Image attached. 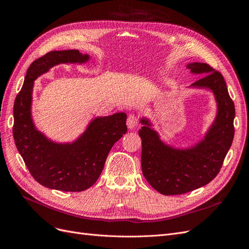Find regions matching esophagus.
Segmentation results:
<instances>
[{
  "label": "esophagus",
  "instance_id": "1",
  "mask_svg": "<svg viewBox=\"0 0 249 249\" xmlns=\"http://www.w3.org/2000/svg\"><path fill=\"white\" fill-rule=\"evenodd\" d=\"M138 124V118L136 115L131 114L128 116V119H127V126L130 130H133Z\"/></svg>",
  "mask_w": 249,
  "mask_h": 249
}]
</instances>
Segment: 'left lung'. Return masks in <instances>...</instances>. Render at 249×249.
Masks as SVG:
<instances>
[{
    "mask_svg": "<svg viewBox=\"0 0 249 249\" xmlns=\"http://www.w3.org/2000/svg\"><path fill=\"white\" fill-rule=\"evenodd\" d=\"M187 68L193 73L205 74L191 87L211 89L218 112L205 138L186 149L164 144L149 121L141 119L142 173L154 190L165 196L186 194L214 179L234 137L235 107L223 75L203 62L189 63Z\"/></svg>",
    "mask_w": 249,
    "mask_h": 249,
    "instance_id": "1",
    "label": "left lung"
}]
</instances>
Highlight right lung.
<instances>
[{
	"label": "right lung",
	"instance_id": "1",
	"mask_svg": "<svg viewBox=\"0 0 249 249\" xmlns=\"http://www.w3.org/2000/svg\"><path fill=\"white\" fill-rule=\"evenodd\" d=\"M88 54L78 50L50 51L34 60L14 103L16 147L34 179L39 184L63 192H82L99 178L108 153L127 132L125 113L98 117L72 143H55L35 128L31 117L33 85L36 78L59 63H84Z\"/></svg>",
	"mask_w": 249,
	"mask_h": 249
}]
</instances>
